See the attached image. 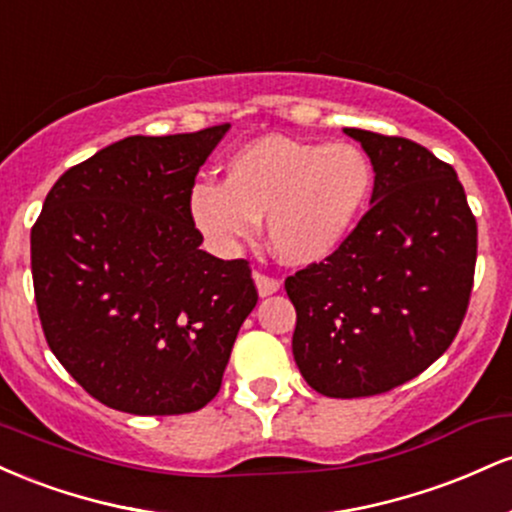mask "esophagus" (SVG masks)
<instances>
[{"instance_id":"34e87169","label":"esophagus","mask_w":512,"mask_h":512,"mask_svg":"<svg viewBox=\"0 0 512 512\" xmlns=\"http://www.w3.org/2000/svg\"><path fill=\"white\" fill-rule=\"evenodd\" d=\"M252 279H255L260 296H272V293L281 289V281L276 279V276H269L264 272H255V274H252Z\"/></svg>"}]
</instances>
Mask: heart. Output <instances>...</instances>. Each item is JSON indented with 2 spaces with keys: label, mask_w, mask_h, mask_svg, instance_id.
<instances>
[{
  "label": "heart",
  "mask_w": 512,
  "mask_h": 512,
  "mask_svg": "<svg viewBox=\"0 0 512 512\" xmlns=\"http://www.w3.org/2000/svg\"><path fill=\"white\" fill-rule=\"evenodd\" d=\"M373 168L354 144H313L264 134L223 166L219 185H195L187 199L192 226L221 252L255 238L267 219L274 255L286 264L327 260L366 209Z\"/></svg>",
  "instance_id": "b5f03b06"
}]
</instances>
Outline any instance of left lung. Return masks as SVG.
Returning <instances> with one entry per match:
<instances>
[{
  "label": "left lung",
  "mask_w": 512,
  "mask_h": 512,
  "mask_svg": "<svg viewBox=\"0 0 512 512\" xmlns=\"http://www.w3.org/2000/svg\"><path fill=\"white\" fill-rule=\"evenodd\" d=\"M375 170L370 209L327 260L286 279L293 358L325 397L383 395L445 354L467 315L477 219L455 168L404 137L344 129Z\"/></svg>",
  "instance_id": "8db88e82"
}]
</instances>
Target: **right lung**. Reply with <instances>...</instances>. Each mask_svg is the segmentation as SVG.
Returning a JSON list of instances; mask_svg holds the SVG:
<instances>
[{
	"label": "right lung",
	"instance_id": "1",
	"mask_svg": "<svg viewBox=\"0 0 512 512\" xmlns=\"http://www.w3.org/2000/svg\"><path fill=\"white\" fill-rule=\"evenodd\" d=\"M231 125L127 137L69 168L31 231L40 325L105 407L190 414L216 397L257 305L248 260L199 250L187 199Z\"/></svg>",
	"mask_w": 512,
	"mask_h": 512
}]
</instances>
